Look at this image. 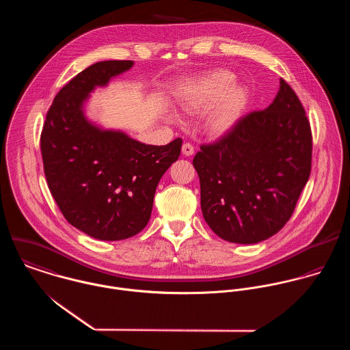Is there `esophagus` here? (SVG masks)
<instances>
[{
	"label": "esophagus",
	"instance_id": "obj_1",
	"mask_svg": "<svg viewBox=\"0 0 350 350\" xmlns=\"http://www.w3.org/2000/svg\"><path fill=\"white\" fill-rule=\"evenodd\" d=\"M182 153L185 156H193L194 154V147L190 144V143H185L182 146Z\"/></svg>",
	"mask_w": 350,
	"mask_h": 350
}]
</instances>
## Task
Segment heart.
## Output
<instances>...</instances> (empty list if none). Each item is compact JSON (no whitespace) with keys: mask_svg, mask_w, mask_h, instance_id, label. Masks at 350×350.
<instances>
[{"mask_svg":"<svg viewBox=\"0 0 350 350\" xmlns=\"http://www.w3.org/2000/svg\"><path fill=\"white\" fill-rule=\"evenodd\" d=\"M236 75L224 68L207 71L190 79L178 93L176 102L186 114H198L210 107L204 117V129L211 137L230 133L250 105V89L234 83ZM176 122V116H170Z\"/></svg>","mask_w":350,"mask_h":350,"instance_id":"b5f03b06","label":"heart"}]
</instances>
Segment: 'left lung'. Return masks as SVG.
I'll use <instances>...</instances> for the list:
<instances>
[{
    "label": "left lung",
    "mask_w": 350,
    "mask_h": 350,
    "mask_svg": "<svg viewBox=\"0 0 350 350\" xmlns=\"http://www.w3.org/2000/svg\"><path fill=\"white\" fill-rule=\"evenodd\" d=\"M311 150L304 109L280 79L267 109L245 116L194 156L202 214L210 229L236 244H257L276 234L308 180Z\"/></svg>",
    "instance_id": "8db88e82"
}]
</instances>
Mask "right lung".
I'll return each instance as SVG.
<instances>
[{"label":"right lung","mask_w":350,"mask_h":350,"mask_svg":"<svg viewBox=\"0 0 350 350\" xmlns=\"http://www.w3.org/2000/svg\"><path fill=\"white\" fill-rule=\"evenodd\" d=\"M133 64L98 62L72 78L52 102L40 139L44 174L62 214L102 241L125 240L147 226L156 187L182 148V139L148 146L86 116L92 93Z\"/></svg>","instance_id":"obj_1"}]
</instances>
